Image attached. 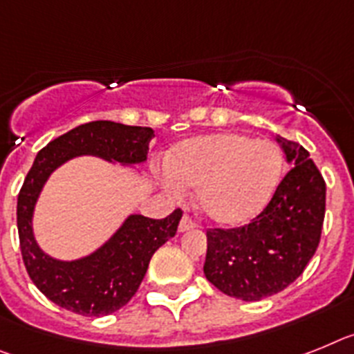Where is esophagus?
Returning a JSON list of instances; mask_svg holds the SVG:
<instances>
[{"label": "esophagus", "instance_id": "1", "mask_svg": "<svg viewBox=\"0 0 354 354\" xmlns=\"http://www.w3.org/2000/svg\"><path fill=\"white\" fill-rule=\"evenodd\" d=\"M192 228H196L194 221L190 219L189 215H183L180 221V224H178V232L183 233V232H189V230H192Z\"/></svg>", "mask_w": 354, "mask_h": 354}]
</instances>
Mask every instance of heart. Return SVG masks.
<instances>
[{
  "label": "heart",
  "mask_w": 354,
  "mask_h": 354,
  "mask_svg": "<svg viewBox=\"0 0 354 354\" xmlns=\"http://www.w3.org/2000/svg\"><path fill=\"white\" fill-rule=\"evenodd\" d=\"M167 165L164 183L173 194L198 189V208L207 219L239 226L267 207L281 180L283 155L270 140L210 133L178 144Z\"/></svg>",
  "instance_id": "1"
}]
</instances>
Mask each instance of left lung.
Here are the masks:
<instances>
[{"instance_id": "obj_1", "label": "left lung", "mask_w": 354, "mask_h": 354, "mask_svg": "<svg viewBox=\"0 0 354 354\" xmlns=\"http://www.w3.org/2000/svg\"><path fill=\"white\" fill-rule=\"evenodd\" d=\"M292 169L250 224L208 230L205 276L226 296L260 301L296 281L321 241L326 183L310 153L276 137Z\"/></svg>"}]
</instances>
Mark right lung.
Here are the masks:
<instances>
[{"mask_svg":"<svg viewBox=\"0 0 354 354\" xmlns=\"http://www.w3.org/2000/svg\"><path fill=\"white\" fill-rule=\"evenodd\" d=\"M153 137L155 131L144 126L94 121L76 126L37 153L17 196V230L30 278L55 305L87 317L122 308L135 296L155 251L176 235L181 210L176 208L165 219L128 215L97 250L76 260H58L42 251L33 233L35 205L46 181L78 156H97L135 169L146 162Z\"/></svg>","mask_w":354,"mask_h":354,"instance_id":"obj_1","label":"right lung"}]
</instances>
